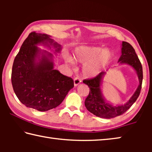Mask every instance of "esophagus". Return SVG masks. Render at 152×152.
I'll return each instance as SVG.
<instances>
[{
    "label": "esophagus",
    "mask_w": 152,
    "mask_h": 152,
    "mask_svg": "<svg viewBox=\"0 0 152 152\" xmlns=\"http://www.w3.org/2000/svg\"><path fill=\"white\" fill-rule=\"evenodd\" d=\"M81 82V79L78 78V77H76V78H74V86H78V84H80Z\"/></svg>",
    "instance_id": "34e87169"
}]
</instances>
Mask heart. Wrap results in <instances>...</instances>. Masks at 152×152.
I'll list each match as a JSON object with an SVG mask.
<instances>
[{"label":"heart","instance_id":"heart-1","mask_svg":"<svg viewBox=\"0 0 152 152\" xmlns=\"http://www.w3.org/2000/svg\"><path fill=\"white\" fill-rule=\"evenodd\" d=\"M112 52L109 50L101 47L80 46L77 48L74 53V60L84 64L83 73L88 76H95L102 71L110 62L112 58ZM66 61L72 64L70 58H67Z\"/></svg>","mask_w":152,"mask_h":152}]
</instances>
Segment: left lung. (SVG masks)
<instances>
[{
  "instance_id": "1",
  "label": "left lung",
  "mask_w": 152,
  "mask_h": 152,
  "mask_svg": "<svg viewBox=\"0 0 152 152\" xmlns=\"http://www.w3.org/2000/svg\"><path fill=\"white\" fill-rule=\"evenodd\" d=\"M121 53L118 62L128 64L134 68L137 72L140 84L135 93L127 102L122 105L113 106L105 101L101 89L102 80L106 72H102L93 78L84 80V83L87 84L90 88L89 94L84 101V104L87 110L96 117L110 119L121 115L132 106L140 96L143 80L142 66L136 54L134 48L129 43L122 42Z\"/></svg>"
}]
</instances>
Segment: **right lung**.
Wrapping results in <instances>:
<instances>
[{
    "label": "right lung",
    "instance_id": "1",
    "mask_svg": "<svg viewBox=\"0 0 152 152\" xmlns=\"http://www.w3.org/2000/svg\"><path fill=\"white\" fill-rule=\"evenodd\" d=\"M43 44L60 52L61 45L51 36L31 32L24 41L12 64L11 82L19 101L27 107L46 111L60 105L70 89L74 80L53 69V55L42 51Z\"/></svg>",
    "mask_w": 152,
    "mask_h": 152
}]
</instances>
